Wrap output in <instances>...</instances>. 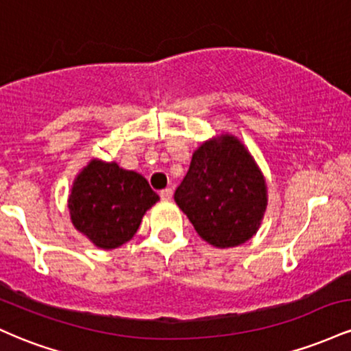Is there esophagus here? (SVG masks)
Returning <instances> with one entry per match:
<instances>
[{"instance_id": "obj_1", "label": "esophagus", "mask_w": 351, "mask_h": 351, "mask_svg": "<svg viewBox=\"0 0 351 351\" xmlns=\"http://www.w3.org/2000/svg\"><path fill=\"white\" fill-rule=\"evenodd\" d=\"M160 198L165 199V201L171 199V198H173V189H171V188H165V189H162V191H160Z\"/></svg>"}]
</instances>
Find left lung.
I'll return each mask as SVG.
<instances>
[{"mask_svg": "<svg viewBox=\"0 0 351 351\" xmlns=\"http://www.w3.org/2000/svg\"><path fill=\"white\" fill-rule=\"evenodd\" d=\"M175 201L206 243L234 247L259 228L265 181L244 145L226 135L195 152Z\"/></svg>", "mask_w": 351, "mask_h": 351, "instance_id": "left-lung-1", "label": "left lung"}]
</instances>
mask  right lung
<instances>
[{
	"label": "right lung",
	"mask_w": 351,
	"mask_h": 351,
	"mask_svg": "<svg viewBox=\"0 0 351 351\" xmlns=\"http://www.w3.org/2000/svg\"><path fill=\"white\" fill-rule=\"evenodd\" d=\"M158 199L138 173L92 160L72 186L71 219L97 247L115 249L135 236L147 209Z\"/></svg>",
	"instance_id": "1"
}]
</instances>
